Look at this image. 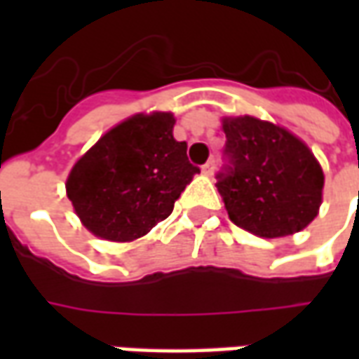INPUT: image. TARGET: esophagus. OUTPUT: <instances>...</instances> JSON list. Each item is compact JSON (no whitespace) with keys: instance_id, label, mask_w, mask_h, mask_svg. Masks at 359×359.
<instances>
[{"instance_id":"34e87169","label":"esophagus","mask_w":359,"mask_h":359,"mask_svg":"<svg viewBox=\"0 0 359 359\" xmlns=\"http://www.w3.org/2000/svg\"><path fill=\"white\" fill-rule=\"evenodd\" d=\"M202 172L205 175V177H211V175L215 172V161H213V159H210V161H208V163L202 167Z\"/></svg>"}]
</instances>
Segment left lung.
Returning a JSON list of instances; mask_svg holds the SVG:
<instances>
[{
	"label": "left lung",
	"mask_w": 359,
	"mask_h": 359,
	"mask_svg": "<svg viewBox=\"0 0 359 359\" xmlns=\"http://www.w3.org/2000/svg\"><path fill=\"white\" fill-rule=\"evenodd\" d=\"M233 167L217 190L234 225L262 238L300 233L317 217L325 175L308 144L288 128L241 115L221 118Z\"/></svg>",
	"instance_id": "8db88e82"
}]
</instances>
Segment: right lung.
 <instances>
[{
	"mask_svg": "<svg viewBox=\"0 0 359 359\" xmlns=\"http://www.w3.org/2000/svg\"><path fill=\"white\" fill-rule=\"evenodd\" d=\"M171 111L136 113L109 128L79 157L65 182L67 198L90 233L133 242L171 215L198 167L187 142L172 136Z\"/></svg>",
	"mask_w": 359,
	"mask_h": 359,
	"instance_id": "1",
	"label": "right lung"
}]
</instances>
